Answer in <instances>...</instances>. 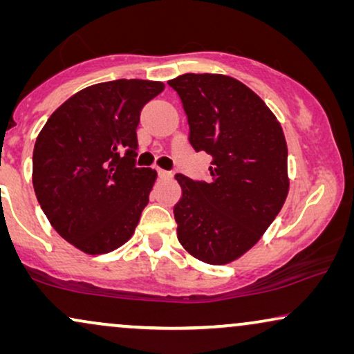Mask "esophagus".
I'll list each match as a JSON object with an SVG mask.
<instances>
[{
    "label": "esophagus",
    "instance_id": "34e87169",
    "mask_svg": "<svg viewBox=\"0 0 354 354\" xmlns=\"http://www.w3.org/2000/svg\"><path fill=\"white\" fill-rule=\"evenodd\" d=\"M156 171H158V176L161 177V178H171L172 177V174L167 172V171H164V169H156Z\"/></svg>",
    "mask_w": 354,
    "mask_h": 354
}]
</instances>
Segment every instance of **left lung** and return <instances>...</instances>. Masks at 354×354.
Here are the masks:
<instances>
[{"label": "left lung", "instance_id": "left-lung-1", "mask_svg": "<svg viewBox=\"0 0 354 354\" xmlns=\"http://www.w3.org/2000/svg\"><path fill=\"white\" fill-rule=\"evenodd\" d=\"M180 96L190 143L212 156L209 182L176 178L177 239L193 258L224 266L261 240L282 209L290 178L282 125L234 77L183 74L167 82Z\"/></svg>", "mask_w": 354, "mask_h": 354}]
</instances>
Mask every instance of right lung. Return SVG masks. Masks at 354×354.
Instances as JSON below:
<instances>
[{
  "label": "right lung",
  "instance_id": "1",
  "mask_svg": "<svg viewBox=\"0 0 354 354\" xmlns=\"http://www.w3.org/2000/svg\"><path fill=\"white\" fill-rule=\"evenodd\" d=\"M162 82L119 79L77 91L50 115L33 148L37 200L57 234L86 254L132 239L158 172L135 167L140 111Z\"/></svg>",
  "mask_w": 354,
  "mask_h": 354
}]
</instances>
